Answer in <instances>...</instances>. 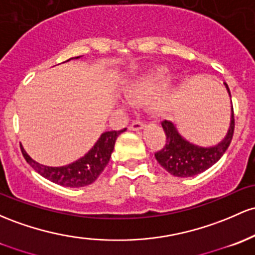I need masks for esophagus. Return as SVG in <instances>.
<instances>
[{"mask_svg": "<svg viewBox=\"0 0 255 255\" xmlns=\"http://www.w3.org/2000/svg\"><path fill=\"white\" fill-rule=\"evenodd\" d=\"M144 127H145V123L141 122V121H139V120H136V121H133L132 125L129 126V129H132V130H140Z\"/></svg>", "mask_w": 255, "mask_h": 255, "instance_id": "obj_1", "label": "esophagus"}]
</instances>
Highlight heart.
Segmentation results:
<instances>
[{
	"label": "heart",
	"mask_w": 255,
	"mask_h": 255,
	"mask_svg": "<svg viewBox=\"0 0 255 255\" xmlns=\"http://www.w3.org/2000/svg\"><path fill=\"white\" fill-rule=\"evenodd\" d=\"M172 71L167 66H156L142 74L130 83L127 89V99L134 103H144L152 98L151 109L157 114L169 111L177 100L179 85L170 81Z\"/></svg>",
	"instance_id": "obj_1"
}]
</instances>
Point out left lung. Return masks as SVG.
I'll return each instance as SVG.
<instances>
[{
    "label": "left lung",
    "mask_w": 255,
    "mask_h": 255,
    "mask_svg": "<svg viewBox=\"0 0 255 255\" xmlns=\"http://www.w3.org/2000/svg\"><path fill=\"white\" fill-rule=\"evenodd\" d=\"M224 85L231 98L228 85L226 83ZM161 125L166 133V145L163 146V149L155 153L157 162L174 177H194V175L200 174V173L211 168L228 150L235 129L234 108H232L231 103V121L228 133H226L225 138L214 146L202 147L187 141L179 134L175 126L167 120L162 121Z\"/></svg>",
    "instance_id": "obj_1"
}]
</instances>
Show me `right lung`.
I'll use <instances>...</instances> for the list:
<instances>
[{
    "label": "right lung",
    "mask_w": 255,
    "mask_h": 255,
    "mask_svg": "<svg viewBox=\"0 0 255 255\" xmlns=\"http://www.w3.org/2000/svg\"><path fill=\"white\" fill-rule=\"evenodd\" d=\"M78 58L80 57L70 58V59H78ZM125 130L126 128L121 130H109V132L103 133L100 138L98 139V141L94 144V146L83 157L78 158L77 161L72 162L68 166H43V164L33 161L25 152L23 147H21V152H23L24 158L26 159L27 163L43 178L48 179V180L61 186L83 187L94 183L98 177L102 174L106 164L110 161L117 136Z\"/></svg>",
    "instance_id": "right-lung-1"
}]
</instances>
